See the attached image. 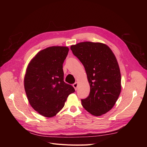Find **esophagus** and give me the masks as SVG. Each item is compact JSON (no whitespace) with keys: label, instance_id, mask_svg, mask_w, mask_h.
Masks as SVG:
<instances>
[{"label":"esophagus","instance_id":"obj_1","mask_svg":"<svg viewBox=\"0 0 147 147\" xmlns=\"http://www.w3.org/2000/svg\"><path fill=\"white\" fill-rule=\"evenodd\" d=\"M73 86L74 87L75 90H77V87H78V82H75L74 84H73Z\"/></svg>","mask_w":147,"mask_h":147}]
</instances>
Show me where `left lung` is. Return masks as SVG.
<instances>
[{"instance_id": "8db88e82", "label": "left lung", "mask_w": 147, "mask_h": 147, "mask_svg": "<svg viewBox=\"0 0 147 147\" xmlns=\"http://www.w3.org/2000/svg\"><path fill=\"white\" fill-rule=\"evenodd\" d=\"M83 64L90 86V92L82 99L89 113L100 116L113 108L121 92V74L116 57L102 43L84 42L70 47Z\"/></svg>"}]
</instances>
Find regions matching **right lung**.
Returning a JSON list of instances; mask_svg holds the SVG:
<instances>
[{"label": "right lung", "mask_w": 147, "mask_h": 147, "mask_svg": "<svg viewBox=\"0 0 147 147\" xmlns=\"http://www.w3.org/2000/svg\"><path fill=\"white\" fill-rule=\"evenodd\" d=\"M69 48L51 47L39 51L29 63L24 84L32 107L45 117H54L64 107L74 88L64 82L63 65Z\"/></svg>", "instance_id": "1"}]
</instances>
